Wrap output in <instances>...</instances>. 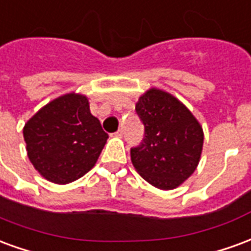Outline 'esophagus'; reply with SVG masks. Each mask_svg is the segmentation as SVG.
<instances>
[{
    "mask_svg": "<svg viewBox=\"0 0 251 251\" xmlns=\"http://www.w3.org/2000/svg\"><path fill=\"white\" fill-rule=\"evenodd\" d=\"M114 136L115 137H120V138H121V137L124 136V130H122V129H118V130H117L114 133Z\"/></svg>",
    "mask_w": 251,
    "mask_h": 251,
    "instance_id": "1",
    "label": "esophagus"
}]
</instances>
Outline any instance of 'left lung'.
Returning a JSON list of instances; mask_svg holds the SVG:
<instances>
[{
  "label": "left lung",
  "instance_id": "left-lung-1",
  "mask_svg": "<svg viewBox=\"0 0 251 251\" xmlns=\"http://www.w3.org/2000/svg\"><path fill=\"white\" fill-rule=\"evenodd\" d=\"M136 111L145 133L141 144L130 149L131 163L156 188H177L200 161L204 140L201 126L179 99L158 88L140 97Z\"/></svg>",
  "mask_w": 251,
  "mask_h": 251
}]
</instances>
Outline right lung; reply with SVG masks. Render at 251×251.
Listing matches in <instances>:
<instances>
[{
  "label": "right lung",
  "instance_id": "obj_1",
  "mask_svg": "<svg viewBox=\"0 0 251 251\" xmlns=\"http://www.w3.org/2000/svg\"><path fill=\"white\" fill-rule=\"evenodd\" d=\"M30 163L48 181L68 184L93 168L107 141L87 97L64 94L41 107L24 126Z\"/></svg>",
  "mask_w": 251,
  "mask_h": 251
}]
</instances>
